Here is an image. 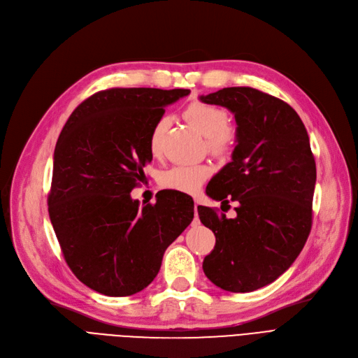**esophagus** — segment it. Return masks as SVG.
Here are the masks:
<instances>
[{
  "mask_svg": "<svg viewBox=\"0 0 358 358\" xmlns=\"http://www.w3.org/2000/svg\"><path fill=\"white\" fill-rule=\"evenodd\" d=\"M197 209H199V204L196 203V204H194V220H193V223H194V224H197V223L200 222V220H199V213H197Z\"/></svg>",
  "mask_w": 358,
  "mask_h": 358,
  "instance_id": "34e87169",
  "label": "esophagus"
}]
</instances>
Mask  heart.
Wrapping results in <instances>:
<instances>
[{"mask_svg": "<svg viewBox=\"0 0 358 358\" xmlns=\"http://www.w3.org/2000/svg\"><path fill=\"white\" fill-rule=\"evenodd\" d=\"M184 117L203 136H206V146L215 157H228L236 143V131L227 124V111L200 101L189 104L184 110ZM168 119L161 117L154 124L149 138L150 152L158 155L161 152V141L166 129ZM212 174V168L208 164L194 165H176L165 169L159 177L164 189L181 193H196L203 182Z\"/></svg>", "mask_w": 358, "mask_h": 358, "instance_id": "1", "label": "heart"}]
</instances>
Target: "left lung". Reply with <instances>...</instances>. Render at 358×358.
<instances>
[{
    "mask_svg": "<svg viewBox=\"0 0 358 358\" xmlns=\"http://www.w3.org/2000/svg\"><path fill=\"white\" fill-rule=\"evenodd\" d=\"M199 100L227 107L236 122L232 161L206 189L213 200L236 201V217L199 206L216 236L203 271L223 290L254 292L289 270L309 236L316 165L308 131L287 103L251 87Z\"/></svg>",
    "mask_w": 358,
    "mask_h": 358,
    "instance_id": "obj_1",
    "label": "left lung"
}]
</instances>
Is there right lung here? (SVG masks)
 Returning a JSON list of instances; mask_svg holds the SVG:
<instances>
[{
  "mask_svg": "<svg viewBox=\"0 0 358 358\" xmlns=\"http://www.w3.org/2000/svg\"><path fill=\"white\" fill-rule=\"evenodd\" d=\"M190 90L110 88L72 111L55 146L49 217L66 264L90 289L130 296L157 277L165 250L194 217L190 196L130 192L152 161L150 131ZM177 197V199H178Z\"/></svg>",
  "mask_w": 358,
  "mask_h": 358,
  "instance_id": "obj_1",
  "label": "right lung"
}]
</instances>
